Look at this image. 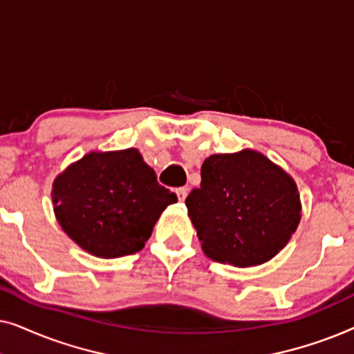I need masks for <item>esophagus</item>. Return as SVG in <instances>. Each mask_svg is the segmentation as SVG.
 Wrapping results in <instances>:
<instances>
[{
	"label": "esophagus",
	"mask_w": 354,
	"mask_h": 354,
	"mask_svg": "<svg viewBox=\"0 0 354 354\" xmlns=\"http://www.w3.org/2000/svg\"><path fill=\"white\" fill-rule=\"evenodd\" d=\"M177 196H178V201H185V198L188 195V188L187 187H180L177 188Z\"/></svg>",
	"instance_id": "1"
}]
</instances>
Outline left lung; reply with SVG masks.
I'll list each match as a JSON object with an SVG mask.
<instances>
[{
  "instance_id": "obj_1",
  "label": "left lung",
  "mask_w": 354,
  "mask_h": 354,
  "mask_svg": "<svg viewBox=\"0 0 354 354\" xmlns=\"http://www.w3.org/2000/svg\"><path fill=\"white\" fill-rule=\"evenodd\" d=\"M185 205L207 258L236 268L272 259L301 219L297 183L254 149L206 158Z\"/></svg>"
}]
</instances>
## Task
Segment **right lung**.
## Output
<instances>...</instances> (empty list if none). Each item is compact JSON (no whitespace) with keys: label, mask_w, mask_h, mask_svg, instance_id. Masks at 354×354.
<instances>
[{"label":"right lung","mask_w":354,"mask_h":354,"mask_svg":"<svg viewBox=\"0 0 354 354\" xmlns=\"http://www.w3.org/2000/svg\"><path fill=\"white\" fill-rule=\"evenodd\" d=\"M51 196L62 230L106 259L142 250L162 211L177 201L135 148L85 154L55 178Z\"/></svg>","instance_id":"obj_1"}]
</instances>
